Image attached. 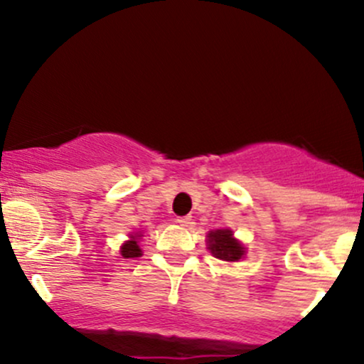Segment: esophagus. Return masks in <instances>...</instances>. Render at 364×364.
<instances>
[{"instance_id":"obj_1","label":"esophagus","mask_w":364,"mask_h":364,"mask_svg":"<svg viewBox=\"0 0 364 364\" xmlns=\"http://www.w3.org/2000/svg\"><path fill=\"white\" fill-rule=\"evenodd\" d=\"M190 217H178V219H176V224L178 225H181V228H186V225L188 224H190Z\"/></svg>"}]
</instances>
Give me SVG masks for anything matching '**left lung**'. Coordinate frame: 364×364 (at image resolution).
<instances>
[{
    "instance_id": "left-lung-1",
    "label": "left lung",
    "mask_w": 364,
    "mask_h": 364,
    "mask_svg": "<svg viewBox=\"0 0 364 364\" xmlns=\"http://www.w3.org/2000/svg\"><path fill=\"white\" fill-rule=\"evenodd\" d=\"M208 250L215 258L224 262H237L245 255V248L232 237L229 229H217L208 232Z\"/></svg>"
}]
</instances>
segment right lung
<instances>
[{
    "instance_id": "add662e5",
    "label": "right lung",
    "mask_w": 364,
    "mask_h": 364,
    "mask_svg": "<svg viewBox=\"0 0 364 364\" xmlns=\"http://www.w3.org/2000/svg\"><path fill=\"white\" fill-rule=\"evenodd\" d=\"M121 255H123L124 258H135V257H140L141 252H140V246L136 245V240L133 237V240H129L121 246Z\"/></svg>"
}]
</instances>
